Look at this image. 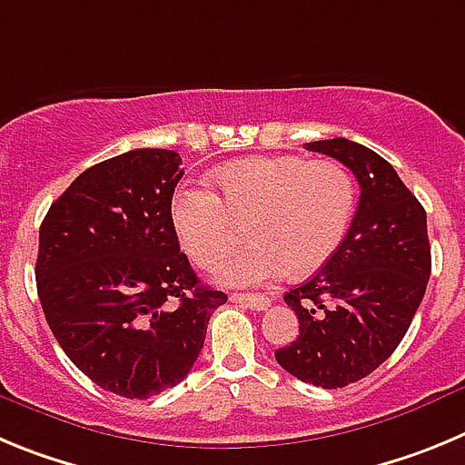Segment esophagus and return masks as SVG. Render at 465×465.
Segmentation results:
<instances>
[{
    "mask_svg": "<svg viewBox=\"0 0 465 465\" xmlns=\"http://www.w3.org/2000/svg\"><path fill=\"white\" fill-rule=\"evenodd\" d=\"M232 301L238 305H245V308H250V311H266V308L271 305V299L259 294H233Z\"/></svg>",
    "mask_w": 465,
    "mask_h": 465,
    "instance_id": "1",
    "label": "esophagus"
}]
</instances>
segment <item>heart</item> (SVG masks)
I'll use <instances>...</instances> for the list:
<instances>
[{
    "label": "heart",
    "instance_id": "obj_1",
    "mask_svg": "<svg viewBox=\"0 0 465 465\" xmlns=\"http://www.w3.org/2000/svg\"><path fill=\"white\" fill-rule=\"evenodd\" d=\"M220 196L203 187H183L173 199L175 233L183 250L213 269L242 241L248 250L224 263L220 278L252 287L284 271L308 275L341 248L354 213L352 173L336 160L248 157L213 175Z\"/></svg>",
    "mask_w": 465,
    "mask_h": 465
}]
</instances>
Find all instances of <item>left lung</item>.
I'll list each match as a JSON object with an SVG mask.
<instances>
[{"label":"left lung","mask_w":465,"mask_h":465,"mask_svg":"<svg viewBox=\"0 0 465 465\" xmlns=\"http://www.w3.org/2000/svg\"><path fill=\"white\" fill-rule=\"evenodd\" d=\"M357 175L361 196L341 248L284 294L299 336L275 350L280 366L322 389L359 382L391 357L430 275L426 211L378 153L347 139L305 143Z\"/></svg>","instance_id":"1"}]
</instances>
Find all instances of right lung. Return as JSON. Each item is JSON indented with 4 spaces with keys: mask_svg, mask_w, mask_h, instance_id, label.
Wrapping results in <instances>:
<instances>
[{
    "mask_svg": "<svg viewBox=\"0 0 465 465\" xmlns=\"http://www.w3.org/2000/svg\"><path fill=\"white\" fill-rule=\"evenodd\" d=\"M173 150L141 148L83 171L39 229L36 292L78 371L124 399L185 380L227 294L199 282L171 217Z\"/></svg>",
    "mask_w": 465,
    "mask_h": 465,
    "instance_id": "right-lung-1",
    "label": "right lung"
}]
</instances>
